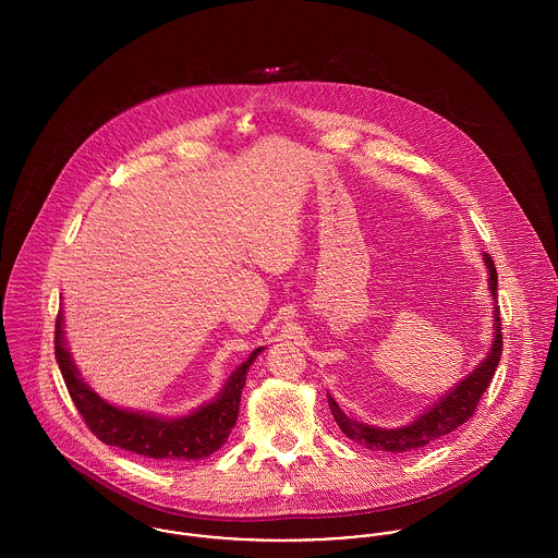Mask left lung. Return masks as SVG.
Returning <instances> with one entry per match:
<instances>
[{"mask_svg":"<svg viewBox=\"0 0 558 558\" xmlns=\"http://www.w3.org/2000/svg\"><path fill=\"white\" fill-rule=\"evenodd\" d=\"M485 266L489 270V290L492 296L496 299V288H498V272L494 266V259L485 253L483 255ZM494 343L492 350L487 354V359L478 365L477 369L462 380L451 393H447L440 399L432 410H427L425 414H421L414 423L398 427V429H383V427H372V425H363L356 423L354 418L345 416L343 410L337 405V401L328 398V405L332 412V418L337 421V425L341 427V432L350 438L356 440L359 445H365L367 449H378V451H387V453H401V451H412L418 447L429 445L432 440L451 434L453 429H458L462 423H466L475 412H477L478 401L483 399V393L489 387V380L500 363V354H502V324H500V310L494 307Z\"/></svg>","mask_w":558,"mask_h":558,"instance_id":"left-lung-1","label":"left lung"}]
</instances>
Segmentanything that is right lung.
I'll list each match as a JSON object with an SVG mask.
<instances>
[{"instance_id": "1", "label": "right lung", "mask_w": 558, "mask_h": 558, "mask_svg": "<svg viewBox=\"0 0 558 558\" xmlns=\"http://www.w3.org/2000/svg\"><path fill=\"white\" fill-rule=\"evenodd\" d=\"M259 352L262 348L248 354L215 401L202 405L189 416L165 421L159 416L120 410L98 398L81 380L71 354L64 348L62 314L56 318V359L73 403L77 405L89 432L105 445L162 462L202 460L223 447L239 418L240 396L246 383V372Z\"/></svg>"}]
</instances>
